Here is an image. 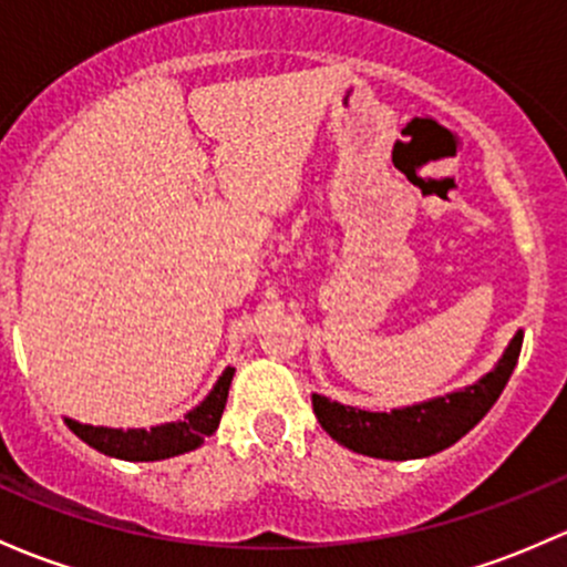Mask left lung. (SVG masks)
Returning a JSON list of instances; mask_svg holds the SVG:
<instances>
[{
  "instance_id": "left-lung-1",
  "label": "left lung",
  "mask_w": 567,
  "mask_h": 567,
  "mask_svg": "<svg viewBox=\"0 0 567 567\" xmlns=\"http://www.w3.org/2000/svg\"><path fill=\"white\" fill-rule=\"evenodd\" d=\"M522 339L524 331H516L494 369H488L475 383L443 396L404 404L385 413V410H361L323 393H312V410L320 426L339 445L355 454L391 458V462L440 454L462 440L497 402L519 361Z\"/></svg>"
}]
</instances>
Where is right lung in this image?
<instances>
[{
  "label": "right lung",
  "mask_w": 567,
  "mask_h": 567,
  "mask_svg": "<svg viewBox=\"0 0 567 567\" xmlns=\"http://www.w3.org/2000/svg\"><path fill=\"white\" fill-rule=\"evenodd\" d=\"M234 372L236 369L230 367L225 369L214 389L204 396V402H198L182 419L168 421V424H157L152 429H113L81 424L75 419H64V424L94 451L113 458H124V462H159V458L187 454V451L200 449L208 434L217 432Z\"/></svg>",
  "instance_id": "add662e5"
}]
</instances>
